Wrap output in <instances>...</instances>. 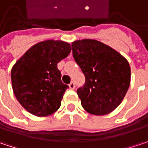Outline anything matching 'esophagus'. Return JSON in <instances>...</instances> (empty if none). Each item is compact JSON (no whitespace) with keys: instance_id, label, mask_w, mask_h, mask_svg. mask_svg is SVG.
<instances>
[{"instance_id":"1","label":"esophagus","mask_w":148,"mask_h":148,"mask_svg":"<svg viewBox=\"0 0 148 148\" xmlns=\"http://www.w3.org/2000/svg\"><path fill=\"white\" fill-rule=\"evenodd\" d=\"M69 89H70V90H74V88H75V84H74V82L72 81V82L69 84Z\"/></svg>"}]
</instances>
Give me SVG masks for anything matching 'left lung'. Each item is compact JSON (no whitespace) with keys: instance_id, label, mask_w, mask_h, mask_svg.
<instances>
[{"instance_id":"left-lung-1","label":"left lung","mask_w":148,"mask_h":148,"mask_svg":"<svg viewBox=\"0 0 148 148\" xmlns=\"http://www.w3.org/2000/svg\"><path fill=\"white\" fill-rule=\"evenodd\" d=\"M72 51L85 76L84 85L77 90L83 108L95 116L110 113L121 103L130 86L128 61L97 40L74 41Z\"/></svg>"}]
</instances>
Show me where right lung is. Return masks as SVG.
<instances>
[{"instance_id":"add662e5","label":"right lung","mask_w":148,"mask_h":148,"mask_svg":"<svg viewBox=\"0 0 148 148\" xmlns=\"http://www.w3.org/2000/svg\"><path fill=\"white\" fill-rule=\"evenodd\" d=\"M71 52L69 42L46 40L31 47L11 72L13 93L22 107L37 116L57 111L69 88L61 80L57 64Z\"/></svg>"}]
</instances>
